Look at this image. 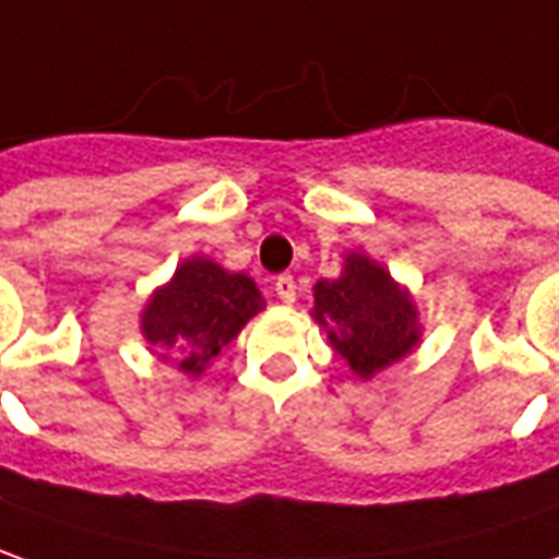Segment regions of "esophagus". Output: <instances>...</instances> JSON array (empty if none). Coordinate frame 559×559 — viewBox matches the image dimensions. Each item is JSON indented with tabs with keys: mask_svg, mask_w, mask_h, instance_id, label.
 I'll return each instance as SVG.
<instances>
[{
	"mask_svg": "<svg viewBox=\"0 0 559 559\" xmlns=\"http://www.w3.org/2000/svg\"><path fill=\"white\" fill-rule=\"evenodd\" d=\"M275 294H278L281 302H287V306H290V302L296 299L294 275H278V278H275Z\"/></svg>",
	"mask_w": 559,
	"mask_h": 559,
	"instance_id": "1",
	"label": "esophagus"
}]
</instances>
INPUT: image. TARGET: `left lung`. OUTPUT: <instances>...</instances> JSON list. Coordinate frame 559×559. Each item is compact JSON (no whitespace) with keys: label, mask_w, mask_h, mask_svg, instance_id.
<instances>
[{"label":"left lung","mask_w":559,"mask_h":559,"mask_svg":"<svg viewBox=\"0 0 559 559\" xmlns=\"http://www.w3.org/2000/svg\"><path fill=\"white\" fill-rule=\"evenodd\" d=\"M311 314L360 379L409 355L423 336L407 290L364 253L345 257L340 278L314 284Z\"/></svg>","instance_id":"8db88e82"}]
</instances>
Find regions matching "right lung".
Returning a JSON list of instances; mask_svg holds the SVG:
<instances>
[{
    "label": "right lung",
    "mask_w": 559,
    "mask_h": 559,
    "mask_svg": "<svg viewBox=\"0 0 559 559\" xmlns=\"http://www.w3.org/2000/svg\"><path fill=\"white\" fill-rule=\"evenodd\" d=\"M263 309V294L248 275L226 272L207 257H192L150 296L140 314V330L158 358L199 376Z\"/></svg>",
    "instance_id": "obj_1"
}]
</instances>
